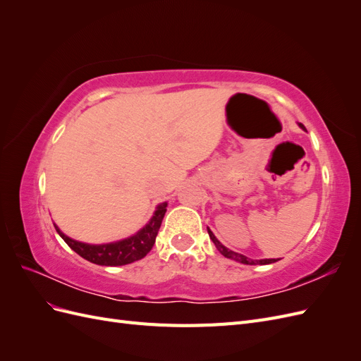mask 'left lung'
I'll return each instance as SVG.
<instances>
[{
    "label": "left lung",
    "instance_id": "obj_1",
    "mask_svg": "<svg viewBox=\"0 0 361 361\" xmlns=\"http://www.w3.org/2000/svg\"><path fill=\"white\" fill-rule=\"evenodd\" d=\"M298 126H300L301 129H304V126H302L301 123H298ZM207 233H209V238L212 239V243L215 244L216 250L220 251V253H221L224 257L236 260V262H239V264H244V265H268V264H274V262L280 260V259H250V257H247V256H244V255H241V253H236V251L228 250L226 245H223V244L215 238V235L212 233V231H211L209 227H207Z\"/></svg>",
    "mask_w": 361,
    "mask_h": 361
}]
</instances>
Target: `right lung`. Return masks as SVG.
<instances>
[{"label":"right lung","instance_id":"1","mask_svg":"<svg viewBox=\"0 0 361 361\" xmlns=\"http://www.w3.org/2000/svg\"><path fill=\"white\" fill-rule=\"evenodd\" d=\"M167 202L159 203L149 223L143 228H140L135 235L108 244H87L76 241V239L64 235L59 226L54 224V227H56L57 233L64 239V243L85 260L104 267H122L143 259L152 250V247H154L162 218L167 212Z\"/></svg>","mask_w":361,"mask_h":361}]
</instances>
